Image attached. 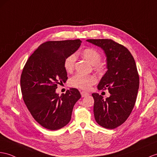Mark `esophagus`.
<instances>
[{
    "instance_id": "esophagus-1",
    "label": "esophagus",
    "mask_w": 157,
    "mask_h": 157,
    "mask_svg": "<svg viewBox=\"0 0 157 157\" xmlns=\"http://www.w3.org/2000/svg\"><path fill=\"white\" fill-rule=\"evenodd\" d=\"M81 94L82 97H87V96H89V94L86 93V92H85V91L81 92Z\"/></svg>"
}]
</instances>
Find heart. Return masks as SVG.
Returning a JSON list of instances; mask_svg holds the SVG:
<instances>
[{
    "mask_svg": "<svg viewBox=\"0 0 157 157\" xmlns=\"http://www.w3.org/2000/svg\"><path fill=\"white\" fill-rule=\"evenodd\" d=\"M81 55L86 60H87L92 65H97L95 69L98 71H101L103 68L101 66L97 65L101 60V55L96 49L93 48H85L81 52ZM76 61V56L71 55L68 56L64 61V67L68 72H71L73 71ZM97 78L93 75H85L77 74L74 76L71 80V85L76 88L84 90L89 89L90 86L96 82Z\"/></svg>",
    "mask_w": 157,
    "mask_h": 157,
    "instance_id": "1",
    "label": "heart"
}]
</instances>
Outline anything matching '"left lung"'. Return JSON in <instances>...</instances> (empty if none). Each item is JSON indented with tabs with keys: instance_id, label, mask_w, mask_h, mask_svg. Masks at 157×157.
<instances>
[{
	"instance_id": "obj_1",
	"label": "left lung",
	"mask_w": 157,
	"mask_h": 157,
	"mask_svg": "<svg viewBox=\"0 0 157 157\" xmlns=\"http://www.w3.org/2000/svg\"><path fill=\"white\" fill-rule=\"evenodd\" d=\"M101 47L106 57L107 71L98 89H108L110 96L104 100L93 93L95 121L101 127L114 129L124 123L135 106L139 87V76L131 53L124 46L110 39H88Z\"/></svg>"
}]
</instances>
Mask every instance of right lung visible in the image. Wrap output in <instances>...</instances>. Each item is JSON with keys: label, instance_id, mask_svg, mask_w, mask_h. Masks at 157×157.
<instances>
[{"label": "right lung", "instance_id": "add662e5", "mask_svg": "<svg viewBox=\"0 0 157 157\" xmlns=\"http://www.w3.org/2000/svg\"><path fill=\"white\" fill-rule=\"evenodd\" d=\"M81 40L47 41L26 61L21 77L24 102L38 123L51 131L64 127L71 119L75 103L81 97L75 88L59 96L57 85L68 78L64 61L75 53Z\"/></svg>", "mask_w": 157, "mask_h": 157}]
</instances>
